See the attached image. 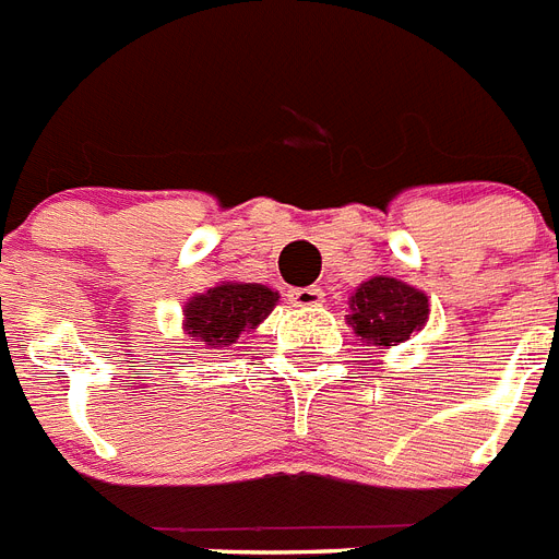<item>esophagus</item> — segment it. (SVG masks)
Segmentation results:
<instances>
[{
    "instance_id": "esophagus-1",
    "label": "esophagus",
    "mask_w": 559,
    "mask_h": 559,
    "mask_svg": "<svg viewBox=\"0 0 559 559\" xmlns=\"http://www.w3.org/2000/svg\"><path fill=\"white\" fill-rule=\"evenodd\" d=\"M287 298L293 307L312 310V307H321V301H324V293H321V287H295V289H289Z\"/></svg>"
}]
</instances>
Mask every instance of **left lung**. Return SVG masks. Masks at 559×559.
I'll return each mask as SVG.
<instances>
[{"label":"left lung","instance_id":"obj_1","mask_svg":"<svg viewBox=\"0 0 559 559\" xmlns=\"http://www.w3.org/2000/svg\"><path fill=\"white\" fill-rule=\"evenodd\" d=\"M428 295L421 289L399 278L376 275L350 295L347 324L353 326V333L361 335V342L390 350L419 333L428 321Z\"/></svg>","mask_w":559,"mask_h":559}]
</instances>
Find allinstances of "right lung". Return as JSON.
Listing matches in <instances>:
<instances>
[{"mask_svg":"<svg viewBox=\"0 0 559 559\" xmlns=\"http://www.w3.org/2000/svg\"><path fill=\"white\" fill-rule=\"evenodd\" d=\"M278 304V293L264 284H240V281H221L206 293L192 295L183 307V330L192 342L206 347H229L240 333L255 330Z\"/></svg>","mask_w":559,"mask_h":559,"instance_id":"right-lung-1","label":"right lung"}]
</instances>
